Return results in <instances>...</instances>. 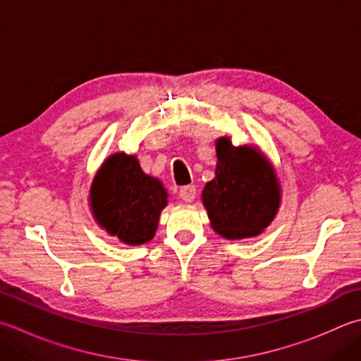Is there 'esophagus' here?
I'll return each instance as SVG.
<instances>
[{
    "label": "esophagus",
    "mask_w": 361,
    "mask_h": 361,
    "mask_svg": "<svg viewBox=\"0 0 361 361\" xmlns=\"http://www.w3.org/2000/svg\"><path fill=\"white\" fill-rule=\"evenodd\" d=\"M195 186H185L180 189V199L186 203L192 202L195 199Z\"/></svg>",
    "instance_id": "1"
}]
</instances>
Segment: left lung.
<instances>
[{
    "label": "left lung",
    "mask_w": 361,
    "mask_h": 361,
    "mask_svg": "<svg viewBox=\"0 0 361 361\" xmlns=\"http://www.w3.org/2000/svg\"><path fill=\"white\" fill-rule=\"evenodd\" d=\"M216 172L202 190V203L217 235L253 238L277 216L281 186L277 171L255 145H233L228 136L216 139Z\"/></svg>",
    "instance_id": "left-lung-1"
}]
</instances>
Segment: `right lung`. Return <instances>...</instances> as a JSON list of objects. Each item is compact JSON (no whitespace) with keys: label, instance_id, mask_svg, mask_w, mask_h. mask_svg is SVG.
<instances>
[{"label":"right lung","instance_id":"right-lung-1","mask_svg":"<svg viewBox=\"0 0 361 361\" xmlns=\"http://www.w3.org/2000/svg\"><path fill=\"white\" fill-rule=\"evenodd\" d=\"M167 189L140 169L136 154L117 152L92 178L89 208L98 227L126 245H140L157 235Z\"/></svg>","mask_w":361,"mask_h":361}]
</instances>
